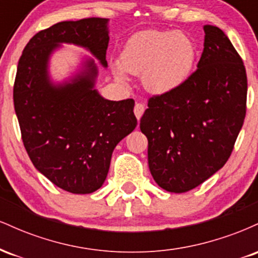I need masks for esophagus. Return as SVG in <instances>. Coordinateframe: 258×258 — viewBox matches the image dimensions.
Listing matches in <instances>:
<instances>
[{
	"mask_svg": "<svg viewBox=\"0 0 258 258\" xmlns=\"http://www.w3.org/2000/svg\"><path fill=\"white\" fill-rule=\"evenodd\" d=\"M144 109H146V106H144V104H142V103H136V105H135V115H136V117H137V119L139 120L142 117V115H143V112H144Z\"/></svg>",
	"mask_w": 258,
	"mask_h": 258,
	"instance_id": "34e87169",
	"label": "esophagus"
}]
</instances>
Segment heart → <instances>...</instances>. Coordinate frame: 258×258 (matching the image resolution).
<instances>
[{"mask_svg":"<svg viewBox=\"0 0 258 258\" xmlns=\"http://www.w3.org/2000/svg\"><path fill=\"white\" fill-rule=\"evenodd\" d=\"M197 47L188 35L172 30H146L133 35L121 54L116 76L142 75L148 91L167 93L186 81L193 70Z\"/></svg>","mask_w":258,"mask_h":258,"instance_id":"obj_1","label":"heart"}]
</instances>
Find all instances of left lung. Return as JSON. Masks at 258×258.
Instances as JSON below:
<instances>
[{
    "label": "left lung",
    "instance_id": "8db88e82",
    "mask_svg": "<svg viewBox=\"0 0 258 258\" xmlns=\"http://www.w3.org/2000/svg\"><path fill=\"white\" fill-rule=\"evenodd\" d=\"M204 31L198 69L174 91L150 97L139 123L150 173L171 193L191 190L224 166L246 115L241 57L220 28Z\"/></svg>",
    "mask_w": 258,
    "mask_h": 258
}]
</instances>
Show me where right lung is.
<instances>
[{"label":"right lung","instance_id":"right-lung-1","mask_svg":"<svg viewBox=\"0 0 258 258\" xmlns=\"http://www.w3.org/2000/svg\"><path fill=\"white\" fill-rule=\"evenodd\" d=\"M108 19L60 22L31 37L19 59L14 109L24 147L34 166L53 184L74 194L103 185L116 144L137 126L135 100L104 99L94 90L97 70L86 69L63 85L49 81L47 65L59 43L87 48L106 67Z\"/></svg>","mask_w":258,"mask_h":258}]
</instances>
